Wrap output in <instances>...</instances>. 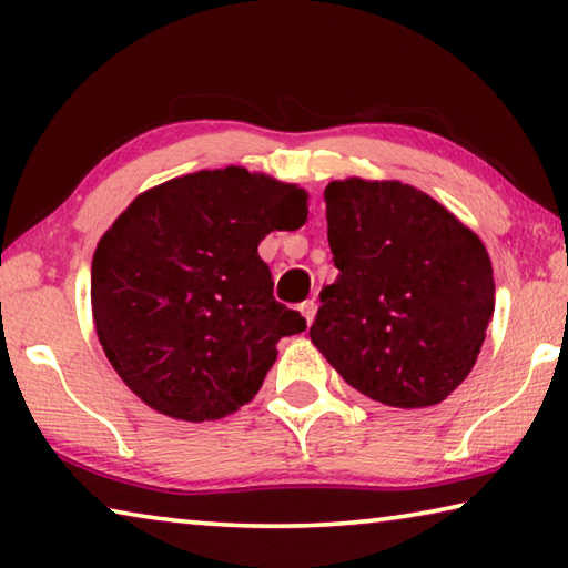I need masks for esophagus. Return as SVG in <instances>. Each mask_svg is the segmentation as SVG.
<instances>
[{"label":"esophagus","instance_id":"34e87169","mask_svg":"<svg viewBox=\"0 0 568 568\" xmlns=\"http://www.w3.org/2000/svg\"><path fill=\"white\" fill-rule=\"evenodd\" d=\"M315 313H318V305H315V301H305V303L301 305V315H303L307 325H311V323L315 321Z\"/></svg>","mask_w":568,"mask_h":568}]
</instances>
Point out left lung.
Masks as SVG:
<instances>
[{"label":"left lung","instance_id":"1","mask_svg":"<svg viewBox=\"0 0 568 568\" xmlns=\"http://www.w3.org/2000/svg\"><path fill=\"white\" fill-rule=\"evenodd\" d=\"M333 263L311 341L343 381L386 408L446 400L476 365L494 315L480 237L398 180L325 187Z\"/></svg>","mask_w":568,"mask_h":568}]
</instances>
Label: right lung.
Masks as SVG:
<instances>
[{
  "label": "right lung",
  "mask_w": 568,
  "mask_h": 568,
  "mask_svg": "<svg viewBox=\"0 0 568 568\" xmlns=\"http://www.w3.org/2000/svg\"><path fill=\"white\" fill-rule=\"evenodd\" d=\"M307 220V192L230 165L162 182L130 203L92 257V318L134 396L203 423L261 390L305 318L273 297L257 245Z\"/></svg>",
  "instance_id": "1"
}]
</instances>
